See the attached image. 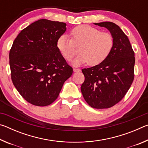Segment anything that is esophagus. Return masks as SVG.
<instances>
[{"mask_svg": "<svg viewBox=\"0 0 148 148\" xmlns=\"http://www.w3.org/2000/svg\"><path fill=\"white\" fill-rule=\"evenodd\" d=\"M73 71L74 72H78L81 71V70H80L79 69H74Z\"/></svg>", "mask_w": 148, "mask_h": 148, "instance_id": "34e87169", "label": "esophagus"}]
</instances>
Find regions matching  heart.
<instances>
[{"label": "heart", "instance_id": "obj_1", "mask_svg": "<svg viewBox=\"0 0 148 148\" xmlns=\"http://www.w3.org/2000/svg\"><path fill=\"white\" fill-rule=\"evenodd\" d=\"M71 35V38L66 34L60 36L57 47L67 61H71L76 56L79 47L80 53L74 61L76 65L86 62L90 66L101 64L114 47V39L111 34L87 25L74 27Z\"/></svg>", "mask_w": 148, "mask_h": 148}]
</instances>
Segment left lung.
I'll return each mask as SVG.
<instances>
[{
	"label": "left lung",
	"mask_w": 148,
	"mask_h": 148,
	"mask_svg": "<svg viewBox=\"0 0 148 148\" xmlns=\"http://www.w3.org/2000/svg\"><path fill=\"white\" fill-rule=\"evenodd\" d=\"M94 24L108 30L114 45L101 64L82 69L85 80L81 91L90 106L108 108L121 101L131 87L134 76V52L128 37L116 24L109 21Z\"/></svg>",
	"instance_id": "8db88e82"
}]
</instances>
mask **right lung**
<instances>
[{"instance_id":"right-lung-1","label":"right lung","mask_w":148,"mask_h":148,"mask_svg":"<svg viewBox=\"0 0 148 148\" xmlns=\"http://www.w3.org/2000/svg\"><path fill=\"white\" fill-rule=\"evenodd\" d=\"M62 22L39 19L22 30L9 53L11 78L25 100L38 106L51 104L73 72L57 47L66 31Z\"/></svg>"}]
</instances>
